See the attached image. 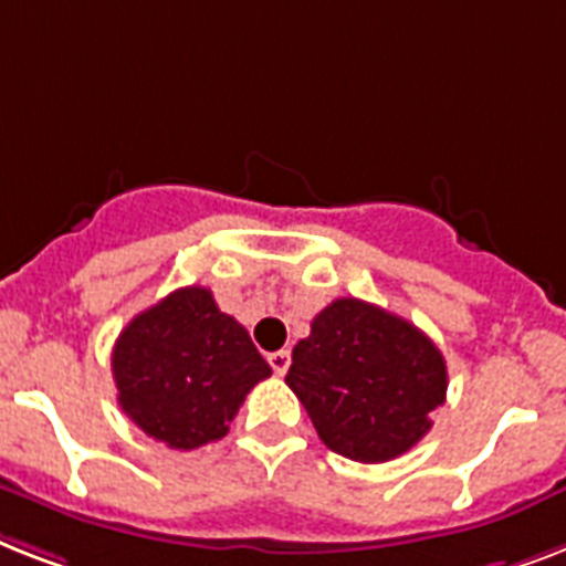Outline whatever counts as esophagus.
Returning a JSON list of instances; mask_svg holds the SVG:
<instances>
[{
	"instance_id": "34e87169",
	"label": "esophagus",
	"mask_w": 566,
	"mask_h": 566,
	"mask_svg": "<svg viewBox=\"0 0 566 566\" xmlns=\"http://www.w3.org/2000/svg\"><path fill=\"white\" fill-rule=\"evenodd\" d=\"M268 360H270V366H273L275 375H284V371L291 369V352H287V348H282V352H273Z\"/></svg>"
}]
</instances>
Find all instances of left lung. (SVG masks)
<instances>
[{"label": "left lung", "instance_id": "1", "mask_svg": "<svg viewBox=\"0 0 566 566\" xmlns=\"http://www.w3.org/2000/svg\"><path fill=\"white\" fill-rule=\"evenodd\" d=\"M287 387L339 457L389 462L424 439L448 366L424 331L363 298H334L293 348Z\"/></svg>", "mask_w": 566, "mask_h": 566}]
</instances>
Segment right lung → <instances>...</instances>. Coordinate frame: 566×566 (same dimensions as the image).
Masks as SVG:
<instances>
[{"label":"right lung","instance_id":"1","mask_svg":"<svg viewBox=\"0 0 566 566\" xmlns=\"http://www.w3.org/2000/svg\"><path fill=\"white\" fill-rule=\"evenodd\" d=\"M118 407L150 439L195 450L229 433L268 360L209 287H179L133 316L113 348Z\"/></svg>","mask_w":566,"mask_h":566}]
</instances>
